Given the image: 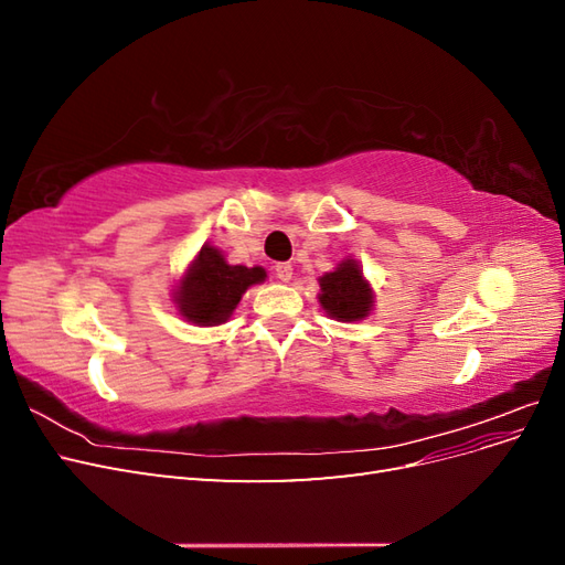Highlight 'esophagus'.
<instances>
[{
  "mask_svg": "<svg viewBox=\"0 0 565 565\" xmlns=\"http://www.w3.org/2000/svg\"><path fill=\"white\" fill-rule=\"evenodd\" d=\"M276 278L282 280V282L292 280V266H289V264H278L276 266Z\"/></svg>",
  "mask_w": 565,
  "mask_h": 565,
  "instance_id": "1",
  "label": "esophagus"
}]
</instances>
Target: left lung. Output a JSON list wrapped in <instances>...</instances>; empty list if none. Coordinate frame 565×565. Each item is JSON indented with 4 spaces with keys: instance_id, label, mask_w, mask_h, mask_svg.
Returning a JSON list of instances; mask_svg holds the SVG:
<instances>
[{
    "instance_id": "obj_1",
    "label": "left lung",
    "mask_w": 565,
    "mask_h": 565,
    "mask_svg": "<svg viewBox=\"0 0 565 565\" xmlns=\"http://www.w3.org/2000/svg\"><path fill=\"white\" fill-rule=\"evenodd\" d=\"M318 303L328 318L339 322L365 320L374 309V289L353 256L341 259L330 273L318 278Z\"/></svg>"
}]
</instances>
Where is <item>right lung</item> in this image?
<instances>
[{"label": "right lung", "mask_w": 565, "mask_h": 565, "mask_svg": "<svg viewBox=\"0 0 565 565\" xmlns=\"http://www.w3.org/2000/svg\"><path fill=\"white\" fill-rule=\"evenodd\" d=\"M266 278V268L228 264L226 254L207 243L172 285V303L185 322L216 328L231 320L247 289Z\"/></svg>", "instance_id": "add662e5"}]
</instances>
